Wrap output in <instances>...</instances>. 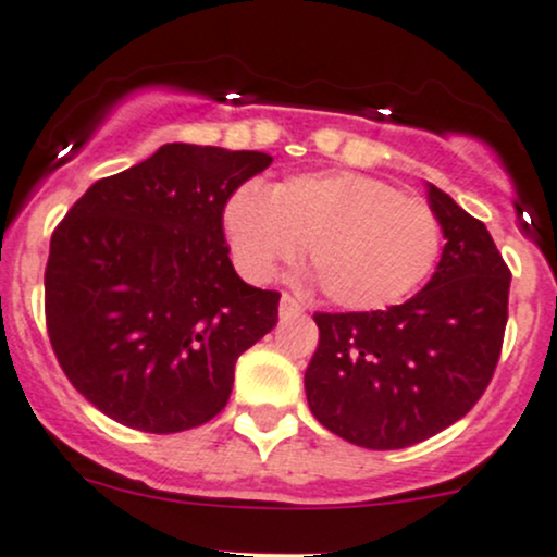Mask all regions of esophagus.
I'll list each match as a JSON object with an SVG mask.
<instances>
[{
  "mask_svg": "<svg viewBox=\"0 0 557 557\" xmlns=\"http://www.w3.org/2000/svg\"><path fill=\"white\" fill-rule=\"evenodd\" d=\"M301 312H304L301 301H298L296 296L283 294V298H280V318H298Z\"/></svg>",
  "mask_w": 557,
  "mask_h": 557,
  "instance_id": "1",
  "label": "esophagus"
}]
</instances>
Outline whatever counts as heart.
<instances>
[{
    "label": "heart",
    "instance_id": "obj_1",
    "mask_svg": "<svg viewBox=\"0 0 557 557\" xmlns=\"http://www.w3.org/2000/svg\"><path fill=\"white\" fill-rule=\"evenodd\" d=\"M226 234L243 272L269 280L296 261L327 301L344 309H384L417 290L435 269L443 226L424 200L400 195L362 173H307L226 205Z\"/></svg>",
    "mask_w": 557,
    "mask_h": 557
}]
</instances>
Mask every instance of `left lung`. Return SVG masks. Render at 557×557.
I'll list each match as a JSON object with an SVG mask.
<instances>
[{"label":"left lung","instance_id":"left-lung-1","mask_svg":"<svg viewBox=\"0 0 557 557\" xmlns=\"http://www.w3.org/2000/svg\"><path fill=\"white\" fill-rule=\"evenodd\" d=\"M430 205L446 248L426 288L376 312H314L309 408L355 446L395 450L437 435L472 411L499 362L510 267L446 191L430 186Z\"/></svg>","mask_w":557,"mask_h":557}]
</instances>
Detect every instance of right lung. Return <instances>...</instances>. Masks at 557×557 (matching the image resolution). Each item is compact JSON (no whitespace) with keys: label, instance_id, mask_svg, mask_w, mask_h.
<instances>
[{"label":"right lung","instance_id":"obj_1","mask_svg":"<svg viewBox=\"0 0 557 557\" xmlns=\"http://www.w3.org/2000/svg\"><path fill=\"white\" fill-rule=\"evenodd\" d=\"M272 165L261 151L165 144L96 181L50 237L45 323L79 395L171 435L219 417L234 362L277 323L280 294L243 283L224 210Z\"/></svg>","mask_w":557,"mask_h":557}]
</instances>
